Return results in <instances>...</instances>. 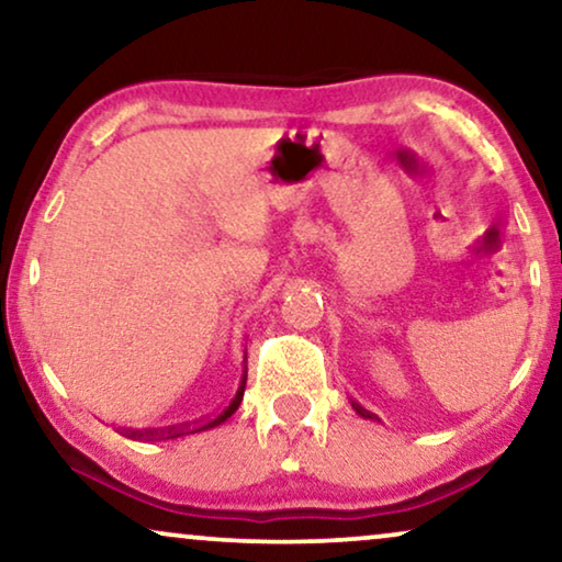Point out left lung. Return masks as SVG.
Listing matches in <instances>:
<instances>
[{
  "mask_svg": "<svg viewBox=\"0 0 562 562\" xmlns=\"http://www.w3.org/2000/svg\"><path fill=\"white\" fill-rule=\"evenodd\" d=\"M352 406H356V412L360 414V417H373V414L368 412V409H363V406H360V404H352Z\"/></svg>",
  "mask_w": 562,
  "mask_h": 562,
  "instance_id": "8db88e82",
  "label": "left lung"
}]
</instances>
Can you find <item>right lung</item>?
Returning a JSON list of instances; mask_svg holds the SVG:
<instances>
[{
	"label": "right lung",
	"mask_w": 562,
	"mask_h": 562,
	"mask_svg": "<svg viewBox=\"0 0 562 562\" xmlns=\"http://www.w3.org/2000/svg\"><path fill=\"white\" fill-rule=\"evenodd\" d=\"M245 363H248V352H245ZM243 363V373H240V383H237V391L233 394V398L222 406L220 412H214L212 417L206 419H199V422H191V425H181V427H168V429H145V432H137V429H125V437H145V440H153V437H181V435H194V432H202V429H212L222 425V422L233 417L237 412V406L243 402V394H245V383H248V366Z\"/></svg>",
	"instance_id": "right-lung-1"
}]
</instances>
